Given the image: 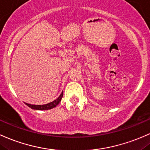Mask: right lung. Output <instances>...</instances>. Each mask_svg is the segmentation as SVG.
<instances>
[{"mask_svg":"<svg viewBox=\"0 0 150 150\" xmlns=\"http://www.w3.org/2000/svg\"><path fill=\"white\" fill-rule=\"evenodd\" d=\"M62 96H63V91L62 92V93L60 94V96L57 98L56 100H55L54 101L51 102L50 103H47L46 105H30L28 103H25L26 105L30 108L31 109L33 110H50L52 108H54L55 107H56L57 105L60 103V102L61 101Z\"/></svg>","mask_w":150,"mask_h":150,"instance_id":"obj_1","label":"right lung"}]
</instances>
